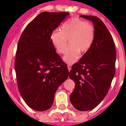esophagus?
Wrapping results in <instances>:
<instances>
[{"label":"esophagus","instance_id":"esophagus-1","mask_svg":"<svg viewBox=\"0 0 126 126\" xmlns=\"http://www.w3.org/2000/svg\"><path fill=\"white\" fill-rule=\"evenodd\" d=\"M68 70H69V71H70L71 69V64H68Z\"/></svg>","mask_w":126,"mask_h":126}]
</instances>
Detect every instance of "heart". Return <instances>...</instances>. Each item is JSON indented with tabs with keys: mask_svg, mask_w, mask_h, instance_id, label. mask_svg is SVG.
Listing matches in <instances>:
<instances>
[{
	"mask_svg": "<svg viewBox=\"0 0 126 126\" xmlns=\"http://www.w3.org/2000/svg\"><path fill=\"white\" fill-rule=\"evenodd\" d=\"M93 26L84 20L74 17L62 25L60 30L53 32L50 40L57 51L64 54L68 38L69 45L64 57L68 63H72L79 58L80 52L85 53L91 47L94 39Z\"/></svg>",
	"mask_w": 126,
	"mask_h": 126,
	"instance_id": "obj_1",
	"label": "heart"
}]
</instances>
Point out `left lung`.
<instances>
[{"label": "left lung", "instance_id": "obj_1", "mask_svg": "<svg viewBox=\"0 0 126 126\" xmlns=\"http://www.w3.org/2000/svg\"><path fill=\"white\" fill-rule=\"evenodd\" d=\"M80 17L93 23L94 35L91 47L69 72L75 82L69 98L75 109L87 111L96 107L109 91L115 74L116 51L111 34L99 17Z\"/></svg>", "mask_w": 126, "mask_h": 126}]
</instances>
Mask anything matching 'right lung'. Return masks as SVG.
<instances>
[{
	"instance_id": "add662e5",
	"label": "right lung",
	"mask_w": 126,
	"mask_h": 126,
	"mask_svg": "<svg viewBox=\"0 0 126 126\" xmlns=\"http://www.w3.org/2000/svg\"><path fill=\"white\" fill-rule=\"evenodd\" d=\"M69 15L41 13L27 25L19 39L15 61L17 87L33 110L50 109L56 91L68 77V67L56 52L50 36Z\"/></svg>"
}]
</instances>
